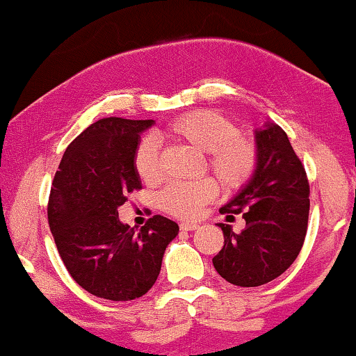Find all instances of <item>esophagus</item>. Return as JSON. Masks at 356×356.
<instances>
[{"mask_svg":"<svg viewBox=\"0 0 356 356\" xmlns=\"http://www.w3.org/2000/svg\"><path fill=\"white\" fill-rule=\"evenodd\" d=\"M179 227H181V231H195V229H198L200 227V225H196V222H181V225H179Z\"/></svg>","mask_w":356,"mask_h":356,"instance_id":"34e87169","label":"esophagus"}]
</instances>
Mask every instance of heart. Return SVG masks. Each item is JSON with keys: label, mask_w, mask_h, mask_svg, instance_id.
<instances>
[{"label": "heart", "mask_w": 356, "mask_h": 356, "mask_svg": "<svg viewBox=\"0 0 356 356\" xmlns=\"http://www.w3.org/2000/svg\"><path fill=\"white\" fill-rule=\"evenodd\" d=\"M158 135L203 152L204 168L211 170L219 185L229 193L248 186L257 171V145L241 134L239 127L231 118L218 111L201 108L188 112L170 122ZM134 170L147 186H155L161 181L160 153L153 140L142 138L137 143ZM216 196V181L213 178H203L195 183H171L160 193L158 203L171 216L193 219Z\"/></svg>", "instance_id": "1"}]
</instances>
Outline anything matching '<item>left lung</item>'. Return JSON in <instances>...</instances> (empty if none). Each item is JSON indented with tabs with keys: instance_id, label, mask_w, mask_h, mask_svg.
I'll return each instance as SVG.
<instances>
[{
	"instance_id": "obj_1",
	"label": "left lung",
	"mask_w": 356,
	"mask_h": 356,
	"mask_svg": "<svg viewBox=\"0 0 356 356\" xmlns=\"http://www.w3.org/2000/svg\"><path fill=\"white\" fill-rule=\"evenodd\" d=\"M256 142V175L219 209L227 219L243 214L245 227L234 232L219 222L225 245L213 257L218 274L239 287H257L284 274L299 256L309 225V178L287 134L267 124Z\"/></svg>"
}]
</instances>
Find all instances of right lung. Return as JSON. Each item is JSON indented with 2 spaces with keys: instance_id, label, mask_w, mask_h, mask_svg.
I'll return each instance as SVG.
<instances>
[{
  "instance_id": "1",
  "label": "right lung",
  "mask_w": 356,
  "mask_h": 356,
  "mask_svg": "<svg viewBox=\"0 0 356 356\" xmlns=\"http://www.w3.org/2000/svg\"><path fill=\"white\" fill-rule=\"evenodd\" d=\"M152 125L153 120L100 118L72 140L52 179L47 221L57 251L71 277L100 299L145 296L179 231L160 214L138 232L118 221V206L142 190L134 152L140 134Z\"/></svg>"
}]
</instances>
